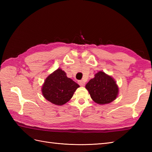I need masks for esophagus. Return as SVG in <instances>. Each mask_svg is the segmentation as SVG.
Instances as JSON below:
<instances>
[{"mask_svg": "<svg viewBox=\"0 0 152 152\" xmlns=\"http://www.w3.org/2000/svg\"><path fill=\"white\" fill-rule=\"evenodd\" d=\"M78 83H79V85L80 86H84L86 82L83 81V80H79V81L78 82Z\"/></svg>", "mask_w": 152, "mask_h": 152, "instance_id": "34e87169", "label": "esophagus"}]
</instances>
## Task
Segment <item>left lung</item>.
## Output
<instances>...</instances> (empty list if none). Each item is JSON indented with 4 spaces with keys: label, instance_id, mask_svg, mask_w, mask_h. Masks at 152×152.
<instances>
[{
    "label": "left lung",
    "instance_id": "left-lung-1",
    "mask_svg": "<svg viewBox=\"0 0 152 152\" xmlns=\"http://www.w3.org/2000/svg\"><path fill=\"white\" fill-rule=\"evenodd\" d=\"M86 88L93 101L101 104L112 102L118 93V88L114 80L101 71L95 74L94 78L89 80Z\"/></svg>",
    "mask_w": 152,
    "mask_h": 152
}]
</instances>
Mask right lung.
<instances>
[{
    "label": "right lung",
    "mask_w": 152,
    "mask_h": 152,
    "mask_svg": "<svg viewBox=\"0 0 152 152\" xmlns=\"http://www.w3.org/2000/svg\"><path fill=\"white\" fill-rule=\"evenodd\" d=\"M79 85L67 78L66 73L58 69L48 77L42 86V94L46 99L56 105L65 104L72 97Z\"/></svg>",
    "instance_id": "1"
}]
</instances>
